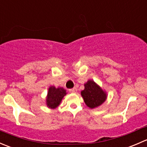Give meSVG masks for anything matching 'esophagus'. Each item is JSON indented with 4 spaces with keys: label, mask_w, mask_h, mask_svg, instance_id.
<instances>
[{
    "label": "esophagus",
    "mask_w": 147,
    "mask_h": 147,
    "mask_svg": "<svg viewBox=\"0 0 147 147\" xmlns=\"http://www.w3.org/2000/svg\"><path fill=\"white\" fill-rule=\"evenodd\" d=\"M77 91H78V90H77V88H75V87H74V88L72 89H69V92L71 93H75L77 92Z\"/></svg>",
    "instance_id": "1"
}]
</instances>
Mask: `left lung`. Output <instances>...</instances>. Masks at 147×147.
<instances>
[{
    "label": "left lung",
    "instance_id": "left-lung-1",
    "mask_svg": "<svg viewBox=\"0 0 147 147\" xmlns=\"http://www.w3.org/2000/svg\"><path fill=\"white\" fill-rule=\"evenodd\" d=\"M86 105L91 109L102 105L107 99V93L92 80L84 84V90L81 92Z\"/></svg>",
    "mask_w": 147,
    "mask_h": 147
}]
</instances>
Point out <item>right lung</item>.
<instances>
[{"instance_id": "1", "label": "right lung", "mask_w": 147, "mask_h": 147, "mask_svg": "<svg viewBox=\"0 0 147 147\" xmlns=\"http://www.w3.org/2000/svg\"><path fill=\"white\" fill-rule=\"evenodd\" d=\"M67 94L66 90L63 87L56 88L54 86H50L47 92L46 105L50 109H55L61 103L62 100Z\"/></svg>"}]
</instances>
